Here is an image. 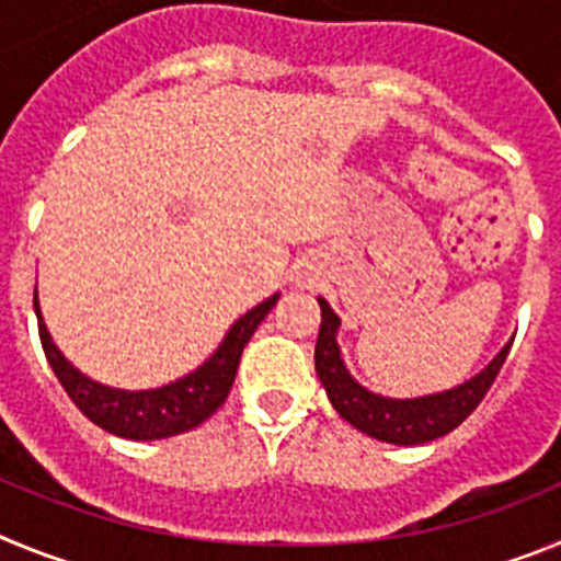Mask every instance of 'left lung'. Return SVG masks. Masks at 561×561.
I'll use <instances>...</instances> for the list:
<instances>
[{
  "label": "left lung",
  "instance_id": "obj_1",
  "mask_svg": "<svg viewBox=\"0 0 561 561\" xmlns=\"http://www.w3.org/2000/svg\"><path fill=\"white\" fill-rule=\"evenodd\" d=\"M317 304L323 311V323H320V334H317L314 368L323 381L325 393H329V401L351 427L376 440L399 444V447L427 444V440L453 433L460 421L469 419L472 410L483 401V396L489 393L492 381L497 379L508 348H512V342H508L480 374L466 379L458 388L419 396V399H388V396L370 393L368 388H362L359 381L348 374L340 356V345H336L340 317L334 314V309L325 304L323 297H317Z\"/></svg>",
  "mask_w": 561,
  "mask_h": 561
}]
</instances>
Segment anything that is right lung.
I'll return each instance as SVG.
<instances>
[{"label":"right lung","instance_id":"add662e5","mask_svg":"<svg viewBox=\"0 0 561 561\" xmlns=\"http://www.w3.org/2000/svg\"><path fill=\"white\" fill-rule=\"evenodd\" d=\"M277 297L280 295L266 297L264 304H257L244 317H238L216 348V354L202 362L193 374L153 390L106 388L101 381L83 376L49 336L42 309H38V291L33 295V306H36L38 336H42V348L47 354L49 368L56 370L61 388L67 390L69 399L76 401V408L106 433L131 440H157L199 427L202 421L210 419L225 404L232 381H236L241 351L255 334L261 320L277 304Z\"/></svg>","mask_w":561,"mask_h":561}]
</instances>
